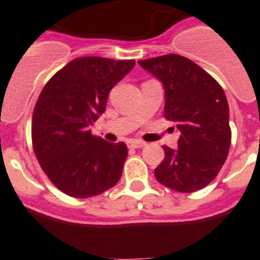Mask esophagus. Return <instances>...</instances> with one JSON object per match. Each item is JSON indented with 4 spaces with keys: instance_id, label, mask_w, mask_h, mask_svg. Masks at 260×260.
I'll return each mask as SVG.
<instances>
[{
    "instance_id": "1",
    "label": "esophagus",
    "mask_w": 260,
    "mask_h": 260,
    "mask_svg": "<svg viewBox=\"0 0 260 260\" xmlns=\"http://www.w3.org/2000/svg\"><path fill=\"white\" fill-rule=\"evenodd\" d=\"M126 143H127L128 149H141V147L145 146V142H142V141H137V139H130V141H127Z\"/></svg>"
}]
</instances>
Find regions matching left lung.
Instances as JSON below:
<instances>
[{
	"label": "left lung",
	"mask_w": 260,
	"mask_h": 260,
	"mask_svg": "<svg viewBox=\"0 0 260 260\" xmlns=\"http://www.w3.org/2000/svg\"><path fill=\"white\" fill-rule=\"evenodd\" d=\"M165 89V117L177 123L178 149L164 146L156 181L178 192H194L222 169L231 143L229 104L215 79L178 54L138 61Z\"/></svg>",
	"instance_id": "left-lung-1"
}]
</instances>
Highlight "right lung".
Returning <instances> with one entry per match:
<instances>
[{"instance_id":"1","label":"right lung","mask_w":260,"mask_h":260,"mask_svg":"<svg viewBox=\"0 0 260 260\" xmlns=\"http://www.w3.org/2000/svg\"><path fill=\"white\" fill-rule=\"evenodd\" d=\"M134 65V59L76 58L41 91L31 121L33 149L62 192L90 198L119 181L127 147L94 137L90 126L106 110L110 90Z\"/></svg>"}]
</instances>
